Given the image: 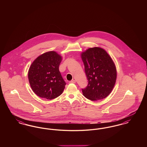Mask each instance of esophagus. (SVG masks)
<instances>
[{
    "instance_id": "1",
    "label": "esophagus",
    "mask_w": 147,
    "mask_h": 147,
    "mask_svg": "<svg viewBox=\"0 0 147 147\" xmlns=\"http://www.w3.org/2000/svg\"><path fill=\"white\" fill-rule=\"evenodd\" d=\"M69 83H72V84H74V83H76V81L75 80H72L70 81Z\"/></svg>"
}]
</instances>
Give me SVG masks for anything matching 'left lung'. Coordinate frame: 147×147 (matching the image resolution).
<instances>
[{"label": "left lung", "instance_id": "left-lung-1", "mask_svg": "<svg viewBox=\"0 0 147 147\" xmlns=\"http://www.w3.org/2000/svg\"><path fill=\"white\" fill-rule=\"evenodd\" d=\"M88 80L82 89L83 95L91 101L106 98L112 91L117 78V70L111 57L105 49L95 47L81 53Z\"/></svg>", "mask_w": 147, "mask_h": 147}]
</instances>
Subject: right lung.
<instances>
[{"mask_svg": "<svg viewBox=\"0 0 147 147\" xmlns=\"http://www.w3.org/2000/svg\"><path fill=\"white\" fill-rule=\"evenodd\" d=\"M62 57L55 51L45 52L31 64L29 83L37 96L51 100L61 95L66 85L59 70Z\"/></svg>", "mask_w": 147, "mask_h": 147, "instance_id": "right-lung-1", "label": "right lung"}]
</instances>
